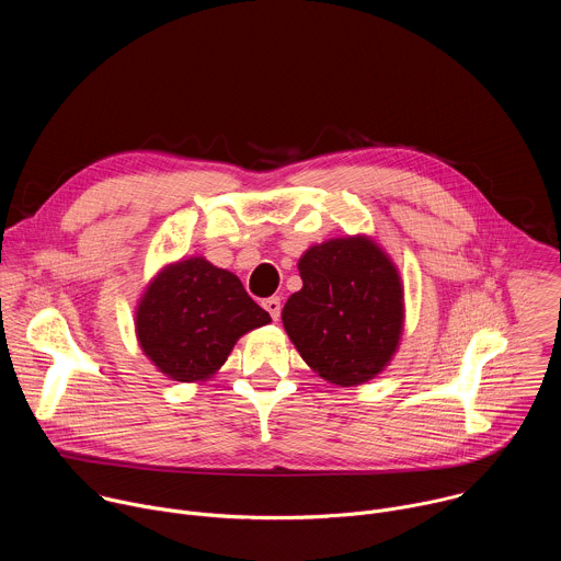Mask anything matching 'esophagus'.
Wrapping results in <instances>:
<instances>
[{
    "label": "esophagus",
    "mask_w": 561,
    "mask_h": 561,
    "mask_svg": "<svg viewBox=\"0 0 561 561\" xmlns=\"http://www.w3.org/2000/svg\"><path fill=\"white\" fill-rule=\"evenodd\" d=\"M264 310L273 317V321H277L279 319V312H282V301H279V297H268V299H264Z\"/></svg>",
    "instance_id": "1"
}]
</instances>
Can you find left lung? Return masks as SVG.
Returning <instances> with one entry per match:
<instances>
[{"mask_svg":"<svg viewBox=\"0 0 561 561\" xmlns=\"http://www.w3.org/2000/svg\"><path fill=\"white\" fill-rule=\"evenodd\" d=\"M301 290L282 310L284 330L323 381L354 388L379 377L405 328L394 260L369 236L332 238L299 257Z\"/></svg>","mask_w":561,"mask_h":561,"instance_id":"obj_1","label":"left lung"}]
</instances>
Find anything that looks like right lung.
I'll return each instance as SVG.
<instances>
[{"label":"right lung","instance_id":"1","mask_svg":"<svg viewBox=\"0 0 561 561\" xmlns=\"http://www.w3.org/2000/svg\"><path fill=\"white\" fill-rule=\"evenodd\" d=\"M271 314L244 290L238 275L194 255L164 264L145 286L134 328L142 354L171 381H209L247 332Z\"/></svg>","mask_w":561,"mask_h":561}]
</instances>
